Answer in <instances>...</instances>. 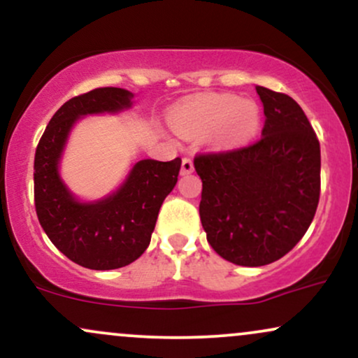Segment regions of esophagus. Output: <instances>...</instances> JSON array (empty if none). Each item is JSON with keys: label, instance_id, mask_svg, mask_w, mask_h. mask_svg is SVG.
<instances>
[{"label": "esophagus", "instance_id": "obj_1", "mask_svg": "<svg viewBox=\"0 0 358 358\" xmlns=\"http://www.w3.org/2000/svg\"><path fill=\"white\" fill-rule=\"evenodd\" d=\"M193 170H195V168H193L192 158H183L182 159V175H190V173H193Z\"/></svg>", "mask_w": 358, "mask_h": 358}]
</instances>
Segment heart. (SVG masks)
<instances>
[{"label":"heart","mask_w":358,"mask_h":358,"mask_svg":"<svg viewBox=\"0 0 358 358\" xmlns=\"http://www.w3.org/2000/svg\"><path fill=\"white\" fill-rule=\"evenodd\" d=\"M170 121L183 136H203L213 131L219 145L241 146L256 136L261 109L252 99H239L234 94H208L173 110Z\"/></svg>","instance_id":"1"}]
</instances>
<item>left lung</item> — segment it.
Instances as JSON below:
<instances>
[{"label": "left lung", "instance_id": "obj_1", "mask_svg": "<svg viewBox=\"0 0 358 358\" xmlns=\"http://www.w3.org/2000/svg\"><path fill=\"white\" fill-rule=\"evenodd\" d=\"M264 127L256 145L200 155V220L225 261L259 268L289 252L313 220L320 199V143L298 102L256 85Z\"/></svg>", "mask_w": 358, "mask_h": 358}]
</instances>
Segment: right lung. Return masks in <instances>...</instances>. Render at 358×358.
Listing matches in <instances>:
<instances>
[{
	"instance_id": "obj_1",
	"label": "right lung",
	"mask_w": 358,
	"mask_h": 358,
	"mask_svg": "<svg viewBox=\"0 0 358 358\" xmlns=\"http://www.w3.org/2000/svg\"><path fill=\"white\" fill-rule=\"evenodd\" d=\"M134 94L94 89L65 102L53 114L35 153V208L40 225L62 254L87 269L131 264L145 252L163 200L178 182L182 159H139L114 192L80 200L60 175L73 126L82 117L119 114L133 108Z\"/></svg>"
}]
</instances>
